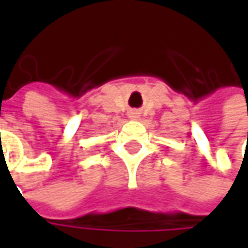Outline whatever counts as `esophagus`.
I'll use <instances>...</instances> for the list:
<instances>
[{"label": "esophagus", "instance_id": "34e87169", "mask_svg": "<svg viewBox=\"0 0 248 248\" xmlns=\"http://www.w3.org/2000/svg\"><path fill=\"white\" fill-rule=\"evenodd\" d=\"M139 117V113L138 111H135V110H132L131 113H129V119H132V120H137Z\"/></svg>", "mask_w": 248, "mask_h": 248}]
</instances>
